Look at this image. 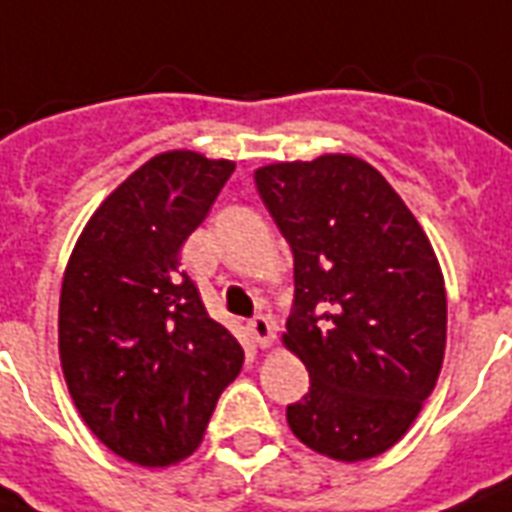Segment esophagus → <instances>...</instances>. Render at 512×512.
Returning <instances> with one entry per match:
<instances>
[{
  "mask_svg": "<svg viewBox=\"0 0 512 512\" xmlns=\"http://www.w3.org/2000/svg\"><path fill=\"white\" fill-rule=\"evenodd\" d=\"M249 335L260 348H268V345H273V337H276V324L271 319H265V316H255L249 321Z\"/></svg>",
  "mask_w": 512,
  "mask_h": 512,
  "instance_id": "34e87169",
  "label": "esophagus"
}]
</instances>
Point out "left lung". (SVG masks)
<instances>
[{"instance_id": "obj_1", "label": "left lung", "mask_w": 512, "mask_h": 512, "mask_svg": "<svg viewBox=\"0 0 512 512\" xmlns=\"http://www.w3.org/2000/svg\"><path fill=\"white\" fill-rule=\"evenodd\" d=\"M255 185L295 255V308L281 340L311 388L287 406L289 428L324 457L372 460L412 428L441 374L436 252L404 199L358 156L268 164Z\"/></svg>"}]
</instances>
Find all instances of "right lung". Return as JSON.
Returning a JSON list of instances; mask_svg holds the SVG:
<instances>
[{"label": "right lung", "mask_w": 512, "mask_h": 512, "mask_svg": "<svg viewBox=\"0 0 512 512\" xmlns=\"http://www.w3.org/2000/svg\"><path fill=\"white\" fill-rule=\"evenodd\" d=\"M228 159H148L84 225L58 311L60 366L87 428L122 460L167 468L201 444L244 364L180 271V247L207 217Z\"/></svg>", "instance_id": "obj_1"}]
</instances>
